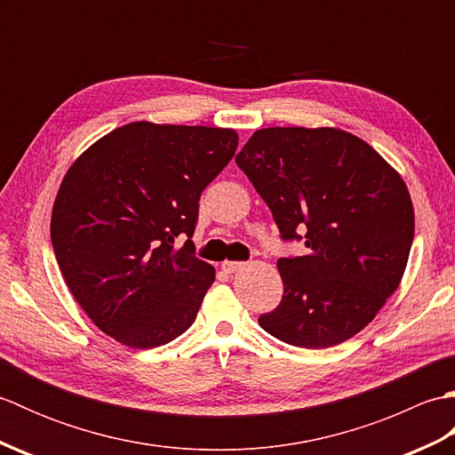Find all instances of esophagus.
<instances>
[{"label":"esophagus","instance_id":"1","mask_svg":"<svg viewBox=\"0 0 455 455\" xmlns=\"http://www.w3.org/2000/svg\"><path fill=\"white\" fill-rule=\"evenodd\" d=\"M246 264L244 262H222V269H225L227 274H235V272H238V269H243Z\"/></svg>","mask_w":455,"mask_h":455}]
</instances>
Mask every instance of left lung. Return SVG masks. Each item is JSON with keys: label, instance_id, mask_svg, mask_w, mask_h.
<instances>
[{"label": "left lung", "instance_id": "1", "mask_svg": "<svg viewBox=\"0 0 455 455\" xmlns=\"http://www.w3.org/2000/svg\"><path fill=\"white\" fill-rule=\"evenodd\" d=\"M236 164L282 238H305L308 250L277 259L283 297L259 326L311 350L360 332L407 267L414 211L403 178L370 144L331 127L259 129Z\"/></svg>", "mask_w": 455, "mask_h": 455}]
</instances>
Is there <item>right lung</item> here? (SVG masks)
<instances>
[{
    "label": "right lung",
    "instance_id": "add662e5",
    "mask_svg": "<svg viewBox=\"0 0 455 455\" xmlns=\"http://www.w3.org/2000/svg\"><path fill=\"white\" fill-rule=\"evenodd\" d=\"M238 147L233 129L129 123L93 142L58 189L56 262L95 326L131 347L193 324L215 267L196 258L199 197ZM186 235L178 249L175 238Z\"/></svg>",
    "mask_w": 455,
    "mask_h": 455
}]
</instances>
